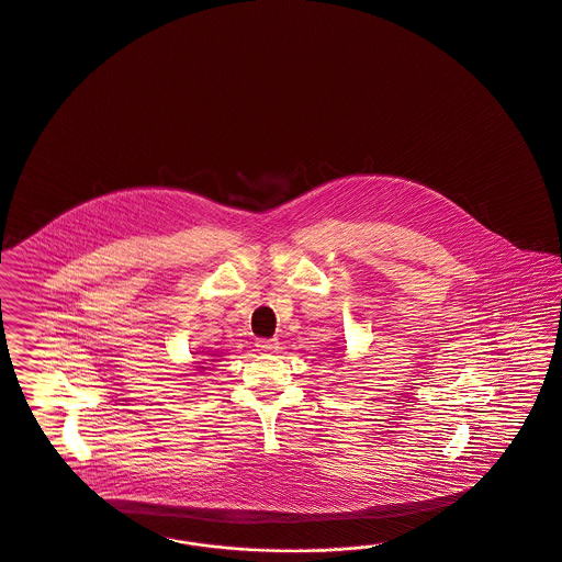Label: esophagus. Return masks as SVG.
Here are the masks:
<instances>
[{"label":"esophagus","mask_w":562,"mask_h":562,"mask_svg":"<svg viewBox=\"0 0 562 562\" xmlns=\"http://www.w3.org/2000/svg\"><path fill=\"white\" fill-rule=\"evenodd\" d=\"M255 347H257V350H261V352H276V350L280 349L278 340H257Z\"/></svg>","instance_id":"1"}]
</instances>
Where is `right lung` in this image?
<instances>
[{
  "label": "right lung",
  "mask_w": 562,
  "mask_h": 562,
  "mask_svg": "<svg viewBox=\"0 0 562 562\" xmlns=\"http://www.w3.org/2000/svg\"><path fill=\"white\" fill-rule=\"evenodd\" d=\"M207 357V355H205ZM217 359H201V361H194V368L196 371H207L210 369V363H215Z\"/></svg>",
  "instance_id": "1"
}]
</instances>
